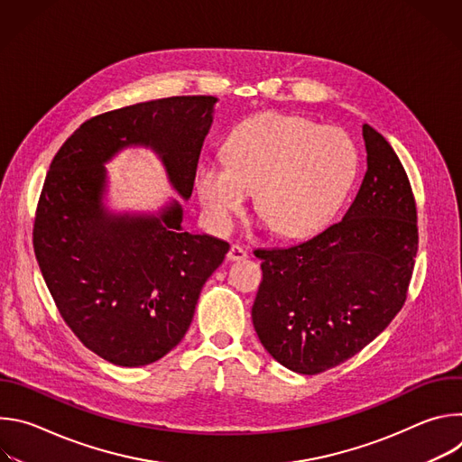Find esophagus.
<instances>
[{
    "label": "esophagus",
    "mask_w": 462,
    "mask_h": 462,
    "mask_svg": "<svg viewBox=\"0 0 462 462\" xmlns=\"http://www.w3.org/2000/svg\"><path fill=\"white\" fill-rule=\"evenodd\" d=\"M226 257H228L230 261H243V259L248 257V252H246L241 245H232L230 250H228V254H226Z\"/></svg>",
    "instance_id": "esophagus-1"
}]
</instances>
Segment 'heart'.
<instances>
[{"label": "heart", "mask_w": 462, "mask_h": 462, "mask_svg": "<svg viewBox=\"0 0 462 462\" xmlns=\"http://www.w3.org/2000/svg\"><path fill=\"white\" fill-rule=\"evenodd\" d=\"M226 157H208L195 171V189L212 223L228 226L257 189L259 212L285 237H305L331 223L360 166L344 129L285 113L239 124Z\"/></svg>", "instance_id": "obj_1"}]
</instances>
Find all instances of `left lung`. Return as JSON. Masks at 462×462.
I'll list each match as a JSON object with an SVG mask.
<instances>
[{"instance_id":"obj_1","label":"left lung","mask_w":462,"mask_h":462,"mask_svg":"<svg viewBox=\"0 0 462 462\" xmlns=\"http://www.w3.org/2000/svg\"><path fill=\"white\" fill-rule=\"evenodd\" d=\"M367 171L340 223L287 248H257L255 333L301 374L337 367L399 314L419 250L417 203L389 143L364 124Z\"/></svg>"}]
</instances>
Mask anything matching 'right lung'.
<instances>
[{
	"label": "right lung",
	"mask_w": 462,
	"mask_h": 462,
	"mask_svg": "<svg viewBox=\"0 0 462 462\" xmlns=\"http://www.w3.org/2000/svg\"><path fill=\"white\" fill-rule=\"evenodd\" d=\"M216 100L170 97L97 115L47 171L32 228L40 271L75 337L115 365H148L184 338L230 245L180 230L177 203L152 217L107 216L102 164L124 146H152L188 199Z\"/></svg>",
	"instance_id": "1"
}]
</instances>
